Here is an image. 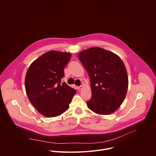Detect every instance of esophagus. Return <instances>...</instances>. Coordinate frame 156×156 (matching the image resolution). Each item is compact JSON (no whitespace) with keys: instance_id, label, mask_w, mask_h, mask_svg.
<instances>
[{"instance_id":"esophagus-1","label":"esophagus","mask_w":156,"mask_h":156,"mask_svg":"<svg viewBox=\"0 0 156 156\" xmlns=\"http://www.w3.org/2000/svg\"><path fill=\"white\" fill-rule=\"evenodd\" d=\"M82 88H83V87H82V86H79V87H77V89H78L79 90H81Z\"/></svg>"}]
</instances>
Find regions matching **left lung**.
<instances>
[{
	"mask_svg": "<svg viewBox=\"0 0 156 156\" xmlns=\"http://www.w3.org/2000/svg\"><path fill=\"white\" fill-rule=\"evenodd\" d=\"M78 58L90 77L91 99L89 109L99 115H110L123 102L128 88L126 66L120 57L99 47L85 49Z\"/></svg>",
	"mask_w": 156,
	"mask_h": 156,
	"instance_id": "obj_1",
	"label": "left lung"
}]
</instances>
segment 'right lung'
<instances>
[{
  "label": "right lung",
  "mask_w": 156,
  "mask_h": 156,
  "mask_svg": "<svg viewBox=\"0 0 156 156\" xmlns=\"http://www.w3.org/2000/svg\"><path fill=\"white\" fill-rule=\"evenodd\" d=\"M71 54L48 51L34 61L26 73V91L31 104L46 117H55L69 107L76 90L62 82Z\"/></svg>",
  "instance_id": "1"
}]
</instances>
